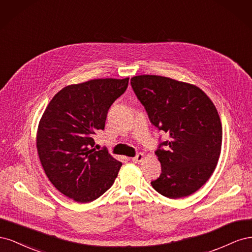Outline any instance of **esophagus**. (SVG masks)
Masks as SVG:
<instances>
[{
	"instance_id": "1",
	"label": "esophagus",
	"mask_w": 252,
	"mask_h": 252,
	"mask_svg": "<svg viewBox=\"0 0 252 252\" xmlns=\"http://www.w3.org/2000/svg\"><path fill=\"white\" fill-rule=\"evenodd\" d=\"M144 158H145V157H144V154H142V152H140V154H138L134 158H132V162H133V163H140V162L143 161Z\"/></svg>"
}]
</instances>
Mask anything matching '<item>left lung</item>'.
<instances>
[{
	"mask_svg": "<svg viewBox=\"0 0 252 252\" xmlns=\"http://www.w3.org/2000/svg\"><path fill=\"white\" fill-rule=\"evenodd\" d=\"M130 84L151 123L170 138L158 145L162 173L152 187L169 199L192 194L220 158L222 124L216 106L199 87L169 78L138 75Z\"/></svg>",
	"mask_w": 252,
	"mask_h": 252,
	"instance_id": "left-lung-1",
	"label": "left lung"
}]
</instances>
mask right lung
I'll use <instances>...</instances> for the list:
<instances>
[{
    "label": "right lung",
    "instance_id": "add662e5",
    "mask_svg": "<svg viewBox=\"0 0 252 252\" xmlns=\"http://www.w3.org/2000/svg\"><path fill=\"white\" fill-rule=\"evenodd\" d=\"M129 79H95L64 87L52 97L40 121L36 148L47 178L61 193L79 203L96 200L112 186L122 163L94 136L104 130L113 102Z\"/></svg>",
    "mask_w": 252,
    "mask_h": 252
}]
</instances>
